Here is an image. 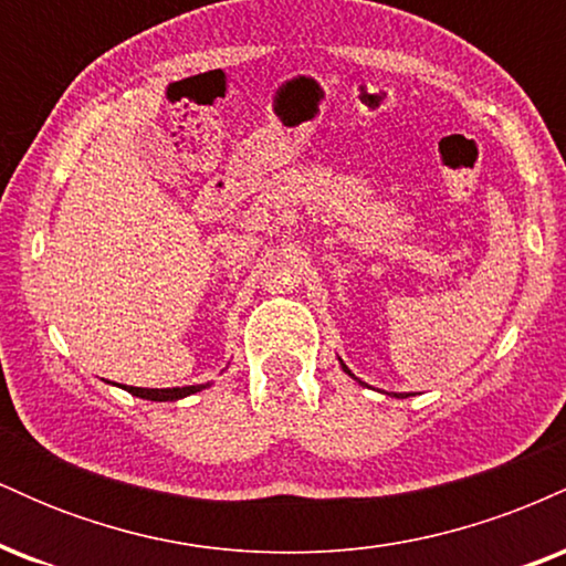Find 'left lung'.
<instances>
[{
    "label": "left lung",
    "mask_w": 566,
    "mask_h": 566,
    "mask_svg": "<svg viewBox=\"0 0 566 566\" xmlns=\"http://www.w3.org/2000/svg\"><path fill=\"white\" fill-rule=\"evenodd\" d=\"M343 369H346V373H348V375H350V369H348V367H346V365H343ZM401 399H405V396H401Z\"/></svg>",
    "instance_id": "1"
}]
</instances>
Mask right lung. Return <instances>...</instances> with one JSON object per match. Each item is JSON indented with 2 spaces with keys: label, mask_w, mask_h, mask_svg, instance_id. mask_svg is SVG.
<instances>
[{
  "label": "right lung",
  "mask_w": 566,
  "mask_h": 566,
  "mask_svg": "<svg viewBox=\"0 0 566 566\" xmlns=\"http://www.w3.org/2000/svg\"><path fill=\"white\" fill-rule=\"evenodd\" d=\"M207 386H184V388H133L127 386V391L133 396H140V399H151V401H175L184 399L188 394H197Z\"/></svg>",
  "instance_id": "obj_1"
}]
</instances>
